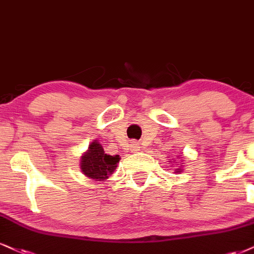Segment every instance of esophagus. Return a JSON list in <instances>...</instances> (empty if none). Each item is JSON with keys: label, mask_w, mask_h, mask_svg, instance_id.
Segmentation results:
<instances>
[{"label": "esophagus", "mask_w": 254, "mask_h": 254, "mask_svg": "<svg viewBox=\"0 0 254 254\" xmlns=\"http://www.w3.org/2000/svg\"><path fill=\"white\" fill-rule=\"evenodd\" d=\"M130 151L133 153H135L137 151H140V145L137 142H133L132 145H130Z\"/></svg>", "instance_id": "esophagus-1"}]
</instances>
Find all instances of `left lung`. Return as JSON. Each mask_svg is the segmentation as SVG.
I'll list each match as a JSON object with an SVG mask.
<instances>
[{"label": "left lung", "mask_w": 254, "mask_h": 254, "mask_svg": "<svg viewBox=\"0 0 254 254\" xmlns=\"http://www.w3.org/2000/svg\"><path fill=\"white\" fill-rule=\"evenodd\" d=\"M179 156H181V155H178V159H179ZM181 158H183V156H181ZM177 162L178 161H173V164H177ZM178 165H180V166L178 168H175L174 173H181V172H183V164H178Z\"/></svg>", "instance_id": "8db88e82"}]
</instances>
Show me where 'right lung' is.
<instances>
[{
	"label": "right lung",
	"instance_id": "obj_1",
	"mask_svg": "<svg viewBox=\"0 0 254 254\" xmlns=\"http://www.w3.org/2000/svg\"><path fill=\"white\" fill-rule=\"evenodd\" d=\"M119 155L106 154L98 140H93L89 143L88 149L81 155L80 168L87 178L94 181H106L109 175L117 170Z\"/></svg>",
	"mask_w": 254,
	"mask_h": 254
}]
</instances>
